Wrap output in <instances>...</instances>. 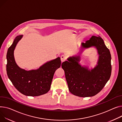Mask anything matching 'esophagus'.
<instances>
[{"mask_svg":"<svg viewBox=\"0 0 122 122\" xmlns=\"http://www.w3.org/2000/svg\"><path fill=\"white\" fill-rule=\"evenodd\" d=\"M61 62H63L64 61H65V60H66L67 59V56L66 55H62L61 56Z\"/></svg>","mask_w":122,"mask_h":122,"instance_id":"1","label":"esophagus"}]
</instances>
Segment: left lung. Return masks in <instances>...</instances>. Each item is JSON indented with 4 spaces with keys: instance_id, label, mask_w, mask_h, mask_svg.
<instances>
[{
    "instance_id": "left-lung-1",
    "label": "left lung",
    "mask_w": 122,
    "mask_h": 122,
    "mask_svg": "<svg viewBox=\"0 0 122 122\" xmlns=\"http://www.w3.org/2000/svg\"><path fill=\"white\" fill-rule=\"evenodd\" d=\"M95 47L99 55L97 65L91 70L79 64L80 56L69 57L62 64L70 92L80 97H93L99 93L109 79L111 57L109 50L100 36H92L81 45V51Z\"/></svg>"
}]
</instances>
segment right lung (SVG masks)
Returning a JSON list of instances; mask_svg holds the SVG:
<instances>
[{
  "instance_id": "obj_1",
  "label": "right lung",
  "mask_w": 122,
  "mask_h": 122,
  "mask_svg": "<svg viewBox=\"0 0 122 122\" xmlns=\"http://www.w3.org/2000/svg\"><path fill=\"white\" fill-rule=\"evenodd\" d=\"M23 35L15 37L7 53L6 71L12 84L21 94L27 96H39L47 93L51 89L55 71L61 66L60 57L48 61L38 69L26 71L20 68L15 60L14 51Z\"/></svg>"
}]
</instances>
